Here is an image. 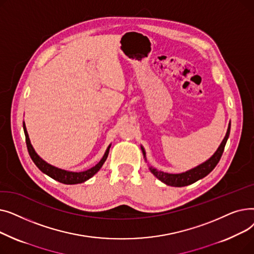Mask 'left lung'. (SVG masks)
<instances>
[{
    "instance_id": "8db88e82",
    "label": "left lung",
    "mask_w": 254,
    "mask_h": 254,
    "mask_svg": "<svg viewBox=\"0 0 254 254\" xmlns=\"http://www.w3.org/2000/svg\"><path fill=\"white\" fill-rule=\"evenodd\" d=\"M230 130H231V124L229 125V128L228 131H226V135L223 139V141L221 142L220 146L218 147L217 151L212 155V157H210L207 162H205L204 164L197 166L194 169H191L185 173H181V174H169V173H164L161 171H157L156 169L150 167L149 170L151 171L152 174L161 180L162 182L166 183L167 185H171V186H177V188H181V186H186L194 183L195 181L204 178L205 176H207L209 173L216 167V165L219 163L221 155L223 153L224 147L226 141L229 139L230 136ZM143 151V155L145 157V151L142 148Z\"/></svg>"
}]
</instances>
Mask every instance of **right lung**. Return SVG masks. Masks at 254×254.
Instances as JSON below:
<instances>
[{
  "instance_id": "add662e5",
  "label": "right lung",
  "mask_w": 254,
  "mask_h": 254,
  "mask_svg": "<svg viewBox=\"0 0 254 254\" xmlns=\"http://www.w3.org/2000/svg\"><path fill=\"white\" fill-rule=\"evenodd\" d=\"M23 130H24V135H25L26 147H28L29 154H30L31 158L33 159V162L35 163V165L40 170H41L43 173H45L46 175H48L49 177L53 178L59 182H62L64 184H77V183H82V182L86 181L87 179H89L90 177L95 175L96 173L102 168L103 164L106 162V159H107V157H108V154H109L110 146L108 147V149L106 150L103 158L95 167H92V168H90L86 171H83V172H79V173L64 171V170L56 168V167H53V166L47 164L45 161H43V159L35 152L33 146L30 142V138H29V135H28V131H26L24 123H23Z\"/></svg>"
}]
</instances>
